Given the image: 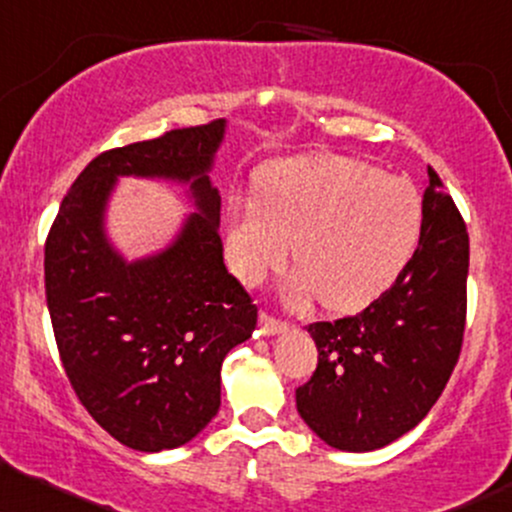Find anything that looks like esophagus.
Instances as JSON below:
<instances>
[{"mask_svg": "<svg viewBox=\"0 0 512 512\" xmlns=\"http://www.w3.org/2000/svg\"><path fill=\"white\" fill-rule=\"evenodd\" d=\"M260 326H262V334L264 336L281 334V331L288 329V324L283 322V319L269 315V312H260Z\"/></svg>", "mask_w": 512, "mask_h": 512, "instance_id": "esophagus-1", "label": "esophagus"}]
</instances>
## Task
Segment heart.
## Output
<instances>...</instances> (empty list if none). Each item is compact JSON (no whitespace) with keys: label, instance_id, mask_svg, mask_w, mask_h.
I'll return each instance as SVG.
<instances>
[{"label":"heart","instance_id":"b5f03b06","mask_svg":"<svg viewBox=\"0 0 512 512\" xmlns=\"http://www.w3.org/2000/svg\"><path fill=\"white\" fill-rule=\"evenodd\" d=\"M417 190L360 159L312 155L267 166L255 200L226 219V255L240 279L260 283L288 260L298 286L326 310H360L379 298L415 252Z\"/></svg>","mask_w":512,"mask_h":512}]
</instances>
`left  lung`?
I'll return each mask as SVG.
<instances>
[{"label": "left lung", "mask_w": 512, "mask_h": 512, "mask_svg": "<svg viewBox=\"0 0 512 512\" xmlns=\"http://www.w3.org/2000/svg\"><path fill=\"white\" fill-rule=\"evenodd\" d=\"M420 245L362 312L307 326L317 369L295 389L307 427L338 451L389 446L417 427L446 389L465 336L470 238L429 166Z\"/></svg>", "instance_id": "left-lung-1"}]
</instances>
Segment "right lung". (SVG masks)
I'll return each mask as SVG.
<instances>
[{
    "mask_svg": "<svg viewBox=\"0 0 512 512\" xmlns=\"http://www.w3.org/2000/svg\"><path fill=\"white\" fill-rule=\"evenodd\" d=\"M224 119L102 152L80 171L45 243V293L61 365L83 408L133 451L188 443L221 405V362L257 305L226 272L221 197L209 183ZM116 175L190 180L191 215L169 251L123 263L101 231Z\"/></svg>",
    "mask_w": 512,
    "mask_h": 512,
    "instance_id": "obj_1",
    "label": "right lung"
}]
</instances>
